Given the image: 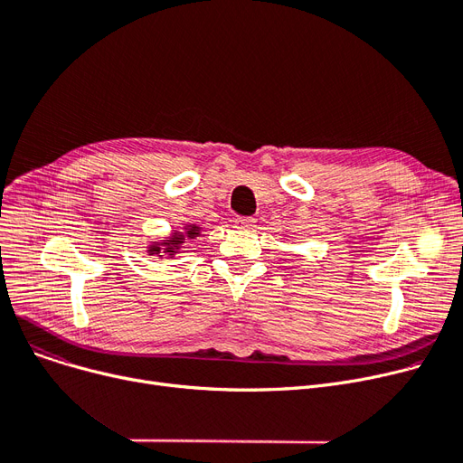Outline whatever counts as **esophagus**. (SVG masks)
<instances>
[{"mask_svg":"<svg viewBox=\"0 0 463 463\" xmlns=\"http://www.w3.org/2000/svg\"><path fill=\"white\" fill-rule=\"evenodd\" d=\"M234 223H236V227H238V229L251 231V229L255 227V223H257V219H255V217H238Z\"/></svg>","mask_w":463,"mask_h":463,"instance_id":"1","label":"esophagus"}]
</instances>
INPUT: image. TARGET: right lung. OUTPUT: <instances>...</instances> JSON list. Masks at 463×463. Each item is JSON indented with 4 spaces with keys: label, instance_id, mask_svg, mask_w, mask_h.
<instances>
[{
    "label": "right lung",
    "instance_id": "right-lung-1",
    "mask_svg": "<svg viewBox=\"0 0 463 463\" xmlns=\"http://www.w3.org/2000/svg\"><path fill=\"white\" fill-rule=\"evenodd\" d=\"M199 234H201V227H197V225H187V227H185V232L175 231L166 240L154 241V244L148 248V255H157L159 259H163V257H170V259H173V257L182 250L185 238L193 240V238H197Z\"/></svg>",
    "mask_w": 463,
    "mask_h": 463
}]
</instances>
